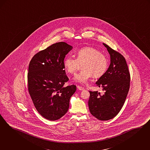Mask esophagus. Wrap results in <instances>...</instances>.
Listing matches in <instances>:
<instances>
[{
	"label": "esophagus",
	"instance_id": "34e87169",
	"mask_svg": "<svg viewBox=\"0 0 150 150\" xmlns=\"http://www.w3.org/2000/svg\"><path fill=\"white\" fill-rule=\"evenodd\" d=\"M77 88H78V90H84V88L83 87H81V86H77Z\"/></svg>",
	"mask_w": 150,
	"mask_h": 150
}]
</instances>
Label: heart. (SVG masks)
Masks as SVG:
<instances>
[{
  "label": "heart",
  "instance_id": "heart-1",
  "mask_svg": "<svg viewBox=\"0 0 150 150\" xmlns=\"http://www.w3.org/2000/svg\"><path fill=\"white\" fill-rule=\"evenodd\" d=\"M83 64L84 70L79 72L74 80L81 84H86L93 76L101 77L105 72L108 66V59L104 54L92 47H85L80 49L76 53V59L67 56L64 60V65L67 72L74 74L77 71L80 64Z\"/></svg>",
  "mask_w": 150,
  "mask_h": 150
}]
</instances>
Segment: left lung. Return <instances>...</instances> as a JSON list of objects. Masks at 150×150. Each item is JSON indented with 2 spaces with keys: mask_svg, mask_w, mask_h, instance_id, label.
Returning <instances> with one entry per match:
<instances>
[{
  "mask_svg": "<svg viewBox=\"0 0 150 150\" xmlns=\"http://www.w3.org/2000/svg\"><path fill=\"white\" fill-rule=\"evenodd\" d=\"M110 56V64L96 82L104 94L89 91L90 113L98 120H108L115 117L122 108L130 86V74L126 59L120 52L103 43Z\"/></svg>",
  "mask_w": 150,
  "mask_h": 150,
  "instance_id": "left-lung-1",
  "label": "left lung"
}]
</instances>
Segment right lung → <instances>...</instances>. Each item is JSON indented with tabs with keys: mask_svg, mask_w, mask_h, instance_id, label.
Here are the masks:
<instances>
[{
	"mask_svg": "<svg viewBox=\"0 0 150 150\" xmlns=\"http://www.w3.org/2000/svg\"><path fill=\"white\" fill-rule=\"evenodd\" d=\"M72 48L57 42L35 54L30 62L28 92L36 110L47 120H56L66 114L76 90L74 85L64 86L69 80L64 60Z\"/></svg>",
	"mask_w": 150,
	"mask_h": 150,
	"instance_id": "1",
	"label": "right lung"
}]
</instances>
